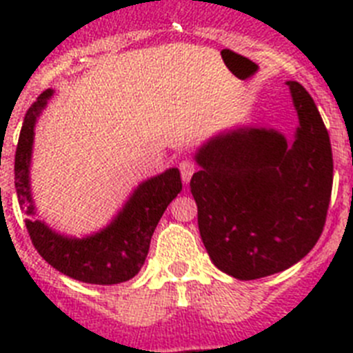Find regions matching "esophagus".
<instances>
[{
    "instance_id": "1",
    "label": "esophagus",
    "mask_w": 353,
    "mask_h": 353,
    "mask_svg": "<svg viewBox=\"0 0 353 353\" xmlns=\"http://www.w3.org/2000/svg\"><path fill=\"white\" fill-rule=\"evenodd\" d=\"M180 176H182V182L183 183H189V180H191L192 173L196 171V164L192 161H189V159H185V161L180 162Z\"/></svg>"
}]
</instances>
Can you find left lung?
<instances>
[{"label": "left lung", "instance_id": "obj_1", "mask_svg": "<svg viewBox=\"0 0 353 353\" xmlns=\"http://www.w3.org/2000/svg\"><path fill=\"white\" fill-rule=\"evenodd\" d=\"M299 125L292 139L239 125L196 150L191 179L198 228L212 263L251 281L283 272L314 248L332 191V150L314 101L286 81Z\"/></svg>", "mask_w": 353, "mask_h": 353}]
</instances>
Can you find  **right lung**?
<instances>
[{"label": "right lung", "mask_w": 353, "mask_h": 353, "mask_svg": "<svg viewBox=\"0 0 353 353\" xmlns=\"http://www.w3.org/2000/svg\"><path fill=\"white\" fill-rule=\"evenodd\" d=\"M52 90H46L28 109L15 150V192L26 214L30 239L40 256L65 276L90 285H118L141 270L150 240L168 205L182 191L179 168H170L138 183L104 228L76 236L56 232L39 217L31 192V155L35 127L48 108Z\"/></svg>", "instance_id": "add662e5"}]
</instances>
